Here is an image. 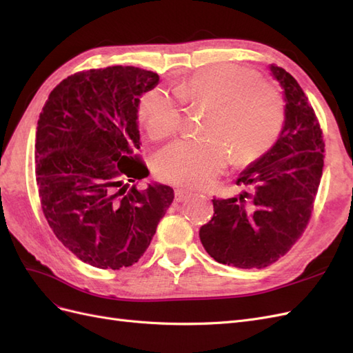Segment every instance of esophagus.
<instances>
[{
    "mask_svg": "<svg viewBox=\"0 0 353 353\" xmlns=\"http://www.w3.org/2000/svg\"><path fill=\"white\" fill-rule=\"evenodd\" d=\"M193 194H194L193 191L185 190V188H176L175 190V199H176V201H185L187 199H190Z\"/></svg>",
    "mask_w": 353,
    "mask_h": 353,
    "instance_id": "obj_1",
    "label": "esophagus"
}]
</instances>
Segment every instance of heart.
Here are the masks:
<instances>
[{
	"label": "heart",
	"mask_w": 353,
	"mask_h": 353,
	"mask_svg": "<svg viewBox=\"0 0 353 353\" xmlns=\"http://www.w3.org/2000/svg\"><path fill=\"white\" fill-rule=\"evenodd\" d=\"M172 92L187 108L208 109L203 138H184L156 156L157 176L181 187H203L215 179L232 157L249 165L268 153L284 126L281 95L263 83L259 73L236 65L200 69ZM138 114L147 135L154 141L178 132L183 114L162 90L148 91Z\"/></svg>",
	"instance_id": "b5f03b06"
}]
</instances>
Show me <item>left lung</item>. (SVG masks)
<instances>
[{
  "instance_id": "8db88e82",
  "label": "left lung",
  "mask_w": 353,
  "mask_h": 353,
  "mask_svg": "<svg viewBox=\"0 0 353 353\" xmlns=\"http://www.w3.org/2000/svg\"><path fill=\"white\" fill-rule=\"evenodd\" d=\"M270 69L285 95L280 138L236 181L248 191L213 199V218L200 228L213 259L244 270L270 266L302 237L324 166V135L311 103L290 73Z\"/></svg>"
}]
</instances>
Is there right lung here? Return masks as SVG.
Listing matches in <instances>:
<instances>
[{"mask_svg":"<svg viewBox=\"0 0 353 353\" xmlns=\"http://www.w3.org/2000/svg\"><path fill=\"white\" fill-rule=\"evenodd\" d=\"M157 82V73L134 66L77 72L50 92L39 114L42 212L63 245L95 268L138 262L174 201L168 185L137 187L148 175L137 153L138 104Z\"/></svg>","mask_w":353,"mask_h":353,"instance_id":"right-lung-1","label":"right lung"}]
</instances>
